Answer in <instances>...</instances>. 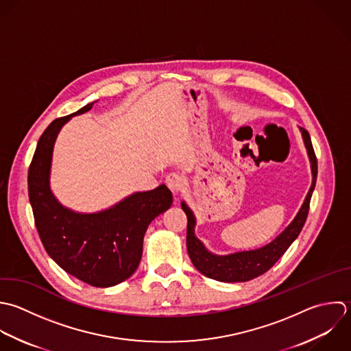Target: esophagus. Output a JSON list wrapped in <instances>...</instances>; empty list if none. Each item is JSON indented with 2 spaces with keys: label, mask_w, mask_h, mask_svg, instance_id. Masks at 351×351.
<instances>
[{
  "label": "esophagus",
  "mask_w": 351,
  "mask_h": 351,
  "mask_svg": "<svg viewBox=\"0 0 351 351\" xmlns=\"http://www.w3.org/2000/svg\"><path fill=\"white\" fill-rule=\"evenodd\" d=\"M165 183L167 186L173 191V193H179L183 189V178L178 173V172H171L167 175L165 178Z\"/></svg>",
  "instance_id": "34e87169"
}]
</instances>
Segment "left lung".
<instances>
[{
	"label": "left lung",
	"mask_w": 351,
	"mask_h": 351,
	"mask_svg": "<svg viewBox=\"0 0 351 351\" xmlns=\"http://www.w3.org/2000/svg\"><path fill=\"white\" fill-rule=\"evenodd\" d=\"M304 141L311 157L312 162V172H313V183L312 187L306 195V199L298 212L294 221L269 245L252 250V252H242L235 253L231 256L217 257L206 252V249L202 246V243L195 238L194 235V226L195 220L191 213V210L186 206L184 202H182V209L184 210L187 216V252L191 258V263L194 267L204 274L205 276L220 280V282H247L254 278H258L260 275L269 271L278 260L286 253V250L291 246V243L295 241V238L300 235L301 230L304 228V224L308 219L309 208H311V198L316 186L317 179V157L312 145V139L309 132L305 128H301Z\"/></svg>",
	"instance_id": "left-lung-1"
}]
</instances>
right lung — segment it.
Returning a JSON list of instances; mask_svg holds the SVG:
<instances>
[{
	"label": "right lung",
	"instance_id": "1",
	"mask_svg": "<svg viewBox=\"0 0 351 351\" xmlns=\"http://www.w3.org/2000/svg\"><path fill=\"white\" fill-rule=\"evenodd\" d=\"M77 112L53 120L40 135L28 168V198L40 242L47 254L69 275L94 287H110L128 279L138 268L143 237L150 221L172 204L165 184L136 193L101 213L77 215L62 208L49 187L56 136Z\"/></svg>",
	"mask_w": 351,
	"mask_h": 351
}]
</instances>
